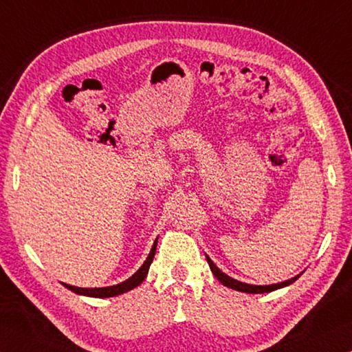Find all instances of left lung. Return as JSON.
I'll return each mask as SVG.
<instances>
[{"label":"left lung","mask_w":352,"mask_h":352,"mask_svg":"<svg viewBox=\"0 0 352 352\" xmlns=\"http://www.w3.org/2000/svg\"><path fill=\"white\" fill-rule=\"evenodd\" d=\"M206 261H208V264H210V269L214 273V276H216L220 283H222L223 285H226V287L239 290V292H245V294H267V292H273V290H276V289L285 287V285L295 283L296 279L300 278V275H298L295 278L287 279V281H284V283H278V284H272V285H252V284L241 283V281H237V279H233L231 276L225 275L222 270L217 269L216 264H214V262L210 258H208V256H206Z\"/></svg>","instance_id":"left-lung-1"}]
</instances>
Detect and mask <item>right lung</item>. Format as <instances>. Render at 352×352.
I'll use <instances>...</instances> for the list:
<instances>
[{
  "mask_svg": "<svg viewBox=\"0 0 352 352\" xmlns=\"http://www.w3.org/2000/svg\"><path fill=\"white\" fill-rule=\"evenodd\" d=\"M157 242L158 239L153 242V247L151 250V253H148L147 259L144 261V264L140 267V270L135 273V275L130 276L129 279H126L124 283H119L116 285H110V287H94V289H83V287H76V285H68V284H63L65 287L69 289L71 292H74V294H79V295H85V296H94V298H110V296H116V295H121V294H126V292L132 290L135 287H138V285L144 281V278L147 276V272H148V267H151L152 261H153V256L155 252H157Z\"/></svg>",
  "mask_w": 352,
  "mask_h": 352,
  "instance_id": "right-lung-1",
  "label": "right lung"
}]
</instances>
